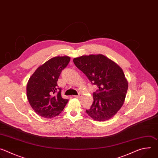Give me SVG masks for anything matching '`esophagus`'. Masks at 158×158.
Instances as JSON below:
<instances>
[{
    "instance_id": "34e87169",
    "label": "esophagus",
    "mask_w": 158,
    "mask_h": 158,
    "mask_svg": "<svg viewBox=\"0 0 158 158\" xmlns=\"http://www.w3.org/2000/svg\"><path fill=\"white\" fill-rule=\"evenodd\" d=\"M75 98L77 99H81L82 98V94H79L78 96H75Z\"/></svg>"
}]
</instances>
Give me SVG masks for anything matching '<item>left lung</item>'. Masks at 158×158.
<instances>
[{
  "label": "left lung",
  "mask_w": 158,
  "mask_h": 158,
  "mask_svg": "<svg viewBox=\"0 0 158 158\" xmlns=\"http://www.w3.org/2000/svg\"><path fill=\"white\" fill-rule=\"evenodd\" d=\"M73 62L98 87L87 114L98 121L111 119L123 106L127 91L128 82L123 69L102 54L82 56L74 58Z\"/></svg>",
  "instance_id": "obj_1"
}]
</instances>
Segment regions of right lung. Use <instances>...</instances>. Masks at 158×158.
<instances>
[{
    "instance_id": "add662e5",
    "label": "right lung",
    "mask_w": 158,
    "mask_h": 158,
    "mask_svg": "<svg viewBox=\"0 0 158 158\" xmlns=\"http://www.w3.org/2000/svg\"><path fill=\"white\" fill-rule=\"evenodd\" d=\"M70 60L69 56L52 57L40 65L30 77L26 88L27 97L31 106L40 116L54 118L68 102V99L61 96L57 81Z\"/></svg>"
}]
</instances>
